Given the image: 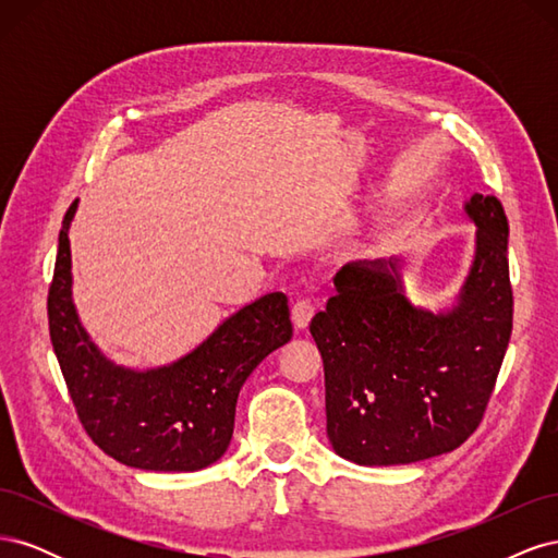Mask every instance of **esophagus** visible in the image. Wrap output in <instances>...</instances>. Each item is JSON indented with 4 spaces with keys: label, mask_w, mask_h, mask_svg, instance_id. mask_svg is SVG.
<instances>
[{
    "label": "esophagus",
    "mask_w": 558,
    "mask_h": 558,
    "mask_svg": "<svg viewBox=\"0 0 558 558\" xmlns=\"http://www.w3.org/2000/svg\"><path fill=\"white\" fill-rule=\"evenodd\" d=\"M314 316V302L310 298H300L293 310H291V318H293V326L298 330H305L310 326V320Z\"/></svg>",
    "instance_id": "1"
}]
</instances>
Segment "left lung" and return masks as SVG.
<instances>
[{"instance_id": "obj_1", "label": "left lung", "mask_w": 558, "mask_h": 558, "mask_svg": "<svg viewBox=\"0 0 558 558\" xmlns=\"http://www.w3.org/2000/svg\"><path fill=\"white\" fill-rule=\"evenodd\" d=\"M475 260L456 305L414 307L402 258L359 260L335 275V295L310 332L324 359L335 453L359 465H404L461 447L477 430L512 335L508 216L475 193Z\"/></svg>"}]
</instances>
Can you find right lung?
<instances>
[{"label": "right lung", "mask_w": 558, "mask_h": 558, "mask_svg": "<svg viewBox=\"0 0 558 558\" xmlns=\"http://www.w3.org/2000/svg\"><path fill=\"white\" fill-rule=\"evenodd\" d=\"M66 209L58 238L48 328L62 377L90 440L118 463L193 472L226 453L238 396L256 365L293 337L289 298L267 293L228 316L205 342L170 365L130 369L111 363L81 326L72 300Z\"/></svg>", "instance_id": "1"}]
</instances>
